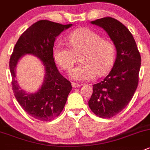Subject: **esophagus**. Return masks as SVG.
I'll return each mask as SVG.
<instances>
[{
    "label": "esophagus",
    "mask_w": 150,
    "mask_h": 150,
    "mask_svg": "<svg viewBox=\"0 0 150 150\" xmlns=\"http://www.w3.org/2000/svg\"><path fill=\"white\" fill-rule=\"evenodd\" d=\"M81 84H78V83H72V87L74 88H78V87H79V86H81Z\"/></svg>",
    "instance_id": "1"
}]
</instances>
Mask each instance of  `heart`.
Instances as JSON below:
<instances>
[{"instance_id": "heart-1", "label": "heart", "mask_w": 150, "mask_h": 150, "mask_svg": "<svg viewBox=\"0 0 150 150\" xmlns=\"http://www.w3.org/2000/svg\"><path fill=\"white\" fill-rule=\"evenodd\" d=\"M70 47L62 42L53 47V57L58 65L70 71L80 54V64L71 71V76L77 81H85L103 76L110 70L115 59V46L111 41L102 39L99 33L90 28H79L68 37Z\"/></svg>"}]
</instances>
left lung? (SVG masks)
I'll use <instances>...</instances> for the list:
<instances>
[{
  "label": "left lung",
  "mask_w": 150,
  "mask_h": 150,
  "mask_svg": "<svg viewBox=\"0 0 150 150\" xmlns=\"http://www.w3.org/2000/svg\"><path fill=\"white\" fill-rule=\"evenodd\" d=\"M91 23L103 28L116 48L112 70L103 80L93 85L88 102L94 114L110 119L122 112L132 99L138 85L142 58L132 35L119 21L106 17Z\"/></svg>",
  "instance_id": "obj_1"
}]
</instances>
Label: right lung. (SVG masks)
<instances>
[{"instance_id":"1","label":"right lung","mask_w":150,"mask_h":150,"mask_svg":"<svg viewBox=\"0 0 150 150\" xmlns=\"http://www.w3.org/2000/svg\"><path fill=\"white\" fill-rule=\"evenodd\" d=\"M72 24H62L41 20L35 23L21 35L9 60L12 90L23 109L30 116L41 122H49L60 114L72 86L58 71L53 57L56 38ZM31 53L41 59L45 68V79L41 88L35 94L20 90L15 79V69L22 56Z\"/></svg>"}]
</instances>
